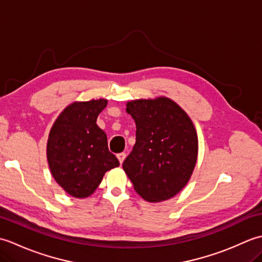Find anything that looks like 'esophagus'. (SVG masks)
I'll list each match as a JSON object with an SVG mask.
<instances>
[{"instance_id": "obj_1", "label": "esophagus", "mask_w": 262, "mask_h": 262, "mask_svg": "<svg viewBox=\"0 0 262 262\" xmlns=\"http://www.w3.org/2000/svg\"><path fill=\"white\" fill-rule=\"evenodd\" d=\"M117 158H118V160H119V163L122 164V162H124V160H125V158H126V153H119V154H117Z\"/></svg>"}]
</instances>
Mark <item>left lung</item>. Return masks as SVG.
Listing matches in <instances>:
<instances>
[{
    "mask_svg": "<svg viewBox=\"0 0 262 262\" xmlns=\"http://www.w3.org/2000/svg\"><path fill=\"white\" fill-rule=\"evenodd\" d=\"M126 111L136 122V143L122 168L135 191L151 203L174 197L197 162L198 136L190 117L166 97L132 100Z\"/></svg>",
    "mask_w": 262,
    "mask_h": 262,
    "instance_id": "obj_1",
    "label": "left lung"
}]
</instances>
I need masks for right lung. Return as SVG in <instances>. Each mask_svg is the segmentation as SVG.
Here are the masks:
<instances>
[{
  "label": "right lung",
  "instance_id": "1",
  "mask_svg": "<svg viewBox=\"0 0 262 262\" xmlns=\"http://www.w3.org/2000/svg\"><path fill=\"white\" fill-rule=\"evenodd\" d=\"M107 103V99L71 103L49 132L47 161L51 173L72 197L91 196L105 172L119 166V161L108 149L107 135L97 125Z\"/></svg>",
  "mask_w": 262,
  "mask_h": 262
}]
</instances>
